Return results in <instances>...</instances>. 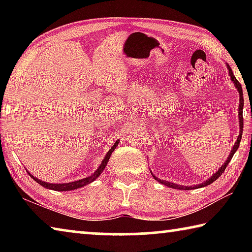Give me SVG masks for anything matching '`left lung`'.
Returning <instances> with one entry per match:
<instances>
[{
  "label": "left lung",
  "mask_w": 252,
  "mask_h": 252,
  "mask_svg": "<svg viewBox=\"0 0 252 252\" xmlns=\"http://www.w3.org/2000/svg\"><path fill=\"white\" fill-rule=\"evenodd\" d=\"M227 67H228V71H229V75H230V78H231V80L233 81V83H234V85H236V88L238 89V91H239V94H240V101H239V125H240V133H239V136H238V139H237V142L234 143V146H233V148H232V150H231V152H230V155H229V157H228V159H227V161L224 162V163L221 165V168L218 170V171H217L215 174H213V176L210 178V179H208L207 181H204L203 183H201V185H198V186H194V187H183V186H179V185H176V183H172V182H168V181H163V180H160V179H158L157 177H155L153 176V178L156 179V180H158L159 181L160 183H162V185H164V186H167V187H170V188H173V189H183V190H190V189H197V188H202V187H206V186H208V185H211V183L213 182V181H216L217 179H218L221 174L223 173V171L225 170V168H227V165H228V163L230 161H231V159H232V157H233V155H234V152L237 151V149L239 148V144H240V141H241V136H242V131H244V116H242V110H244V93H242V88H241V84H240V82H239V81L236 79V76H234V74L232 73V70H231V67H230V65H228L227 64Z\"/></svg>",
  "instance_id": "left-lung-1"
}]
</instances>
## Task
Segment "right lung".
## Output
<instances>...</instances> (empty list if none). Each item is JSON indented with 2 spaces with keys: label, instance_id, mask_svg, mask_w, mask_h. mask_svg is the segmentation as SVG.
Returning <instances> with one entry per match:
<instances>
[{
  "label": "right lung",
  "instance_id": "obj_1",
  "mask_svg": "<svg viewBox=\"0 0 252 252\" xmlns=\"http://www.w3.org/2000/svg\"><path fill=\"white\" fill-rule=\"evenodd\" d=\"M119 142L117 141L116 143L113 144V147L110 149L109 152L106 153V156L104 158V160L102 161V163L99 168H97L96 171L92 174V176L88 177V178H84V179H81V180L78 181H74V182H69V183H48V182H44V181H41L39 179H36L35 177H33L31 173H29L31 178H33V180H35L37 183H40L41 186H43L46 189H51V190H55V191H70V190H74V189H78V188L81 187H84L89 185V183H91L92 181H94L95 179L100 176L101 172L103 171L104 168L106 167V163H108V161L110 159L111 155H112V152L114 151V149L118 146Z\"/></svg>",
  "mask_w": 252,
  "mask_h": 252
}]
</instances>
